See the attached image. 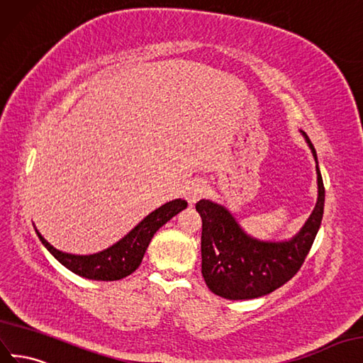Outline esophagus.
Masks as SVG:
<instances>
[{
	"label": "esophagus",
	"mask_w": 363,
	"mask_h": 363,
	"mask_svg": "<svg viewBox=\"0 0 363 363\" xmlns=\"http://www.w3.org/2000/svg\"><path fill=\"white\" fill-rule=\"evenodd\" d=\"M206 190H208V187H206V182L203 179H193L185 187V198H187L190 203H196L201 198H203Z\"/></svg>",
	"instance_id": "esophagus-1"
}]
</instances>
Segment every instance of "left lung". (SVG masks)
I'll list each match as a JSON object with an SVG mask.
<instances>
[{"label": "left lung", "instance_id": "obj_1", "mask_svg": "<svg viewBox=\"0 0 363 363\" xmlns=\"http://www.w3.org/2000/svg\"><path fill=\"white\" fill-rule=\"evenodd\" d=\"M316 161L318 201L304 226L291 240L263 242L246 234L223 205L208 199L196 203L202 217V277L216 295L252 299L274 292L301 269L319 231L325 190L312 141L303 132Z\"/></svg>", "mask_w": 363, "mask_h": 363}]
</instances>
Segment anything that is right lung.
Wrapping results in <instances>:
<instances>
[{
	"label": "right lung",
	"mask_w": 363,
	"mask_h": 363,
	"mask_svg": "<svg viewBox=\"0 0 363 363\" xmlns=\"http://www.w3.org/2000/svg\"><path fill=\"white\" fill-rule=\"evenodd\" d=\"M187 208V202L184 199H174L161 205L160 208L152 211L149 216L133 228V230L123 237L121 240L89 255H76L56 250L51 246L40 233L36 230L39 240L50 251L59 263L64 264L71 272L88 279L97 281H116L130 275L141 264L147 246L162 225L167 223L173 216Z\"/></svg>",
	"instance_id": "obj_1"
}]
</instances>
